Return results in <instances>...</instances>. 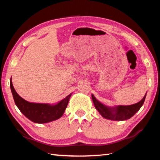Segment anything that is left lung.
Instances as JSON below:
<instances>
[{
	"label": "left lung",
	"instance_id": "left-lung-1",
	"mask_svg": "<svg viewBox=\"0 0 160 160\" xmlns=\"http://www.w3.org/2000/svg\"><path fill=\"white\" fill-rule=\"evenodd\" d=\"M146 94L144 97L136 104L128 105V106H120L109 107L102 104L97 100L93 94H92V99L94 105L97 110L103 117L112 121H124L131 118L138 111H139L140 107L142 106L145 102Z\"/></svg>",
	"mask_w": 160,
	"mask_h": 160
}]
</instances>
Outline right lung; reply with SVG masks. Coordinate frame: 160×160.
I'll return each mask as SVG.
<instances>
[{
	"mask_svg": "<svg viewBox=\"0 0 160 160\" xmlns=\"http://www.w3.org/2000/svg\"><path fill=\"white\" fill-rule=\"evenodd\" d=\"M10 89L16 106L27 118L36 123H45L60 118L65 112L72 93L56 104L32 103L26 101L16 92L10 79Z\"/></svg>",
	"mask_w": 160,
	"mask_h": 160,
	"instance_id": "obj_1",
	"label": "right lung"
}]
</instances>
